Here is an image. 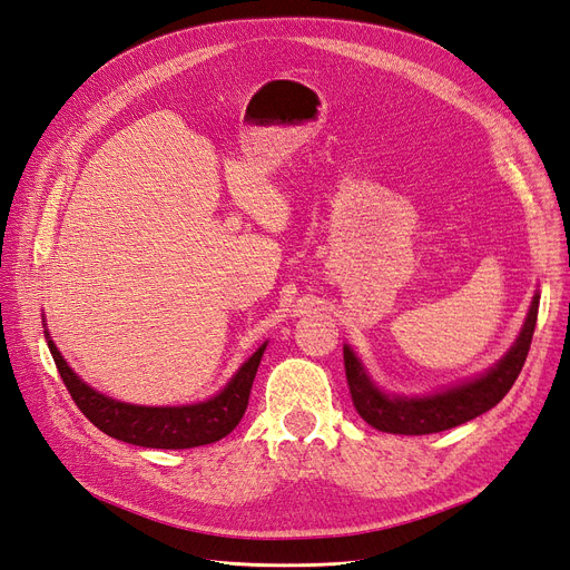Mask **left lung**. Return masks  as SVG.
Returning <instances> with one entry per match:
<instances>
[{
	"mask_svg": "<svg viewBox=\"0 0 570 570\" xmlns=\"http://www.w3.org/2000/svg\"><path fill=\"white\" fill-rule=\"evenodd\" d=\"M540 293H535L525 322L514 345L500 356V362L465 383H458L423 396L387 394L375 385L356 352L345 345V373L356 413L366 423L390 434H434L458 428L476 415L491 411L508 394L521 373L525 354L531 350L533 331L538 322Z\"/></svg>",
	"mask_w": 570,
	"mask_h": 570,
	"instance_id": "obj_1",
	"label": "left lung"
}]
</instances>
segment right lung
<instances>
[{"instance_id":"add662e5","label":"right lung","mask_w":570,"mask_h":570,"mask_svg":"<svg viewBox=\"0 0 570 570\" xmlns=\"http://www.w3.org/2000/svg\"><path fill=\"white\" fill-rule=\"evenodd\" d=\"M45 335L62 383H66L79 411L100 432L145 449H195L214 444V441L227 436L239 425V420L246 413L253 377H256L263 352L267 347V343H263L253 352L237 368V373L229 377V383L218 394L206 399V402L185 406H138L117 402V399L100 394L83 383L68 366V362L62 360V354L51 341L47 324Z\"/></svg>"}]
</instances>
